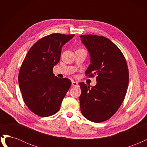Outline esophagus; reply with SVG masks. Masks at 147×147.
Wrapping results in <instances>:
<instances>
[{"instance_id": "34e87169", "label": "esophagus", "mask_w": 147, "mask_h": 147, "mask_svg": "<svg viewBox=\"0 0 147 147\" xmlns=\"http://www.w3.org/2000/svg\"><path fill=\"white\" fill-rule=\"evenodd\" d=\"M72 86H77L78 85V83L76 82H72Z\"/></svg>"}]
</instances>
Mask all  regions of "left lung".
Listing matches in <instances>:
<instances>
[{
	"mask_svg": "<svg viewBox=\"0 0 147 147\" xmlns=\"http://www.w3.org/2000/svg\"><path fill=\"white\" fill-rule=\"evenodd\" d=\"M80 37L90 56L85 74L97 75L94 86L79 83L81 112L90 121L100 123L112 117L123 102L129 83L127 65L121 50L109 38L96 35Z\"/></svg>",
	"mask_w": 147,
	"mask_h": 147,
	"instance_id": "obj_1",
	"label": "left lung"
}]
</instances>
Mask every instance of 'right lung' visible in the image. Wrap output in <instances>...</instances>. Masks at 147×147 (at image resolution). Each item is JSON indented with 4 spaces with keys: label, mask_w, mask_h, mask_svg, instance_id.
I'll return each instance as SVG.
<instances>
[{
    "label": "right lung",
    "mask_w": 147,
    "mask_h": 147,
    "mask_svg": "<svg viewBox=\"0 0 147 147\" xmlns=\"http://www.w3.org/2000/svg\"><path fill=\"white\" fill-rule=\"evenodd\" d=\"M74 34H52L30 48L20 70L18 83L23 99L30 111L40 117L55 114L71 86L68 78H59L53 69L59 62L63 45Z\"/></svg>",
    "instance_id": "add662e5"
}]
</instances>
